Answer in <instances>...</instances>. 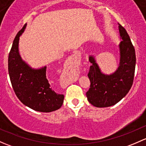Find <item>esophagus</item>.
<instances>
[{
    "label": "esophagus",
    "mask_w": 146,
    "mask_h": 146,
    "mask_svg": "<svg viewBox=\"0 0 146 146\" xmlns=\"http://www.w3.org/2000/svg\"><path fill=\"white\" fill-rule=\"evenodd\" d=\"M80 55L78 53H74L71 56V58H70V62L73 63V64H77L78 62H80Z\"/></svg>",
    "instance_id": "esophagus-1"
}]
</instances>
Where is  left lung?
<instances>
[{
    "instance_id": "left-lung-1",
    "label": "left lung",
    "mask_w": 146,
    "mask_h": 146,
    "mask_svg": "<svg viewBox=\"0 0 146 146\" xmlns=\"http://www.w3.org/2000/svg\"><path fill=\"white\" fill-rule=\"evenodd\" d=\"M121 41L119 44L120 62L117 70L110 75L103 74L94 58L90 56L88 76L91 82L86 97L88 102L97 108L115 105L121 100L131 88L136 67L135 49L129 34L121 25L119 26Z\"/></svg>"
}]
</instances>
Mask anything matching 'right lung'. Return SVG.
<instances>
[{
	"label": "right lung",
	"mask_w": 146,
	"mask_h": 146,
	"mask_svg": "<svg viewBox=\"0 0 146 146\" xmlns=\"http://www.w3.org/2000/svg\"><path fill=\"white\" fill-rule=\"evenodd\" d=\"M25 26L16 35L9 52L8 72L12 86L24 105L38 112H52L62 106L64 95L52 90L46 74V67L34 70L21 59L18 44Z\"/></svg>",
	"instance_id": "obj_1"
}]
</instances>
